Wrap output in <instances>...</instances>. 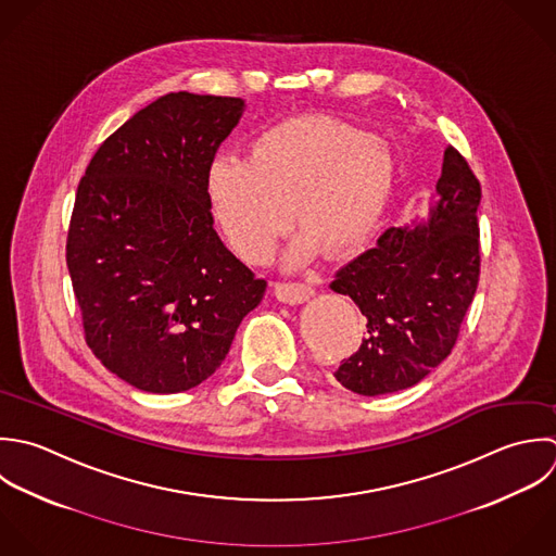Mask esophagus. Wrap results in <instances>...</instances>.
Segmentation results:
<instances>
[{"mask_svg":"<svg viewBox=\"0 0 556 556\" xmlns=\"http://www.w3.org/2000/svg\"><path fill=\"white\" fill-rule=\"evenodd\" d=\"M314 294L316 290L309 283H301V281H283L275 286V296L288 305H301L309 301Z\"/></svg>","mask_w":556,"mask_h":556,"instance_id":"1","label":"esophagus"}]
</instances>
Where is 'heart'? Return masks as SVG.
Instances as JSON below:
<instances>
[{"mask_svg":"<svg viewBox=\"0 0 556 556\" xmlns=\"http://www.w3.org/2000/svg\"><path fill=\"white\" fill-rule=\"evenodd\" d=\"M392 144L351 123L303 114L260 131L249 155L218 153L205 168V199L231 249L266 262L292 223L305 231L288 249L299 264L362 242L383 218L396 188ZM293 210H289V203Z\"/></svg>","mask_w":556,"mask_h":556,"instance_id":"b5f03b06","label":"heart"}]
</instances>
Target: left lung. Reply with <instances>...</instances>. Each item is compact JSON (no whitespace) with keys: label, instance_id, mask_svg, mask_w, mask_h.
Segmentation results:
<instances>
[{"label":"left lung","instance_id":"8db88e82","mask_svg":"<svg viewBox=\"0 0 556 556\" xmlns=\"http://www.w3.org/2000/svg\"><path fill=\"white\" fill-rule=\"evenodd\" d=\"M481 184L448 147L427 216L390 227L344 264L329 288L366 316L368 336L333 372L362 396L420 383L453 351L481 270L477 207Z\"/></svg>","mask_w":556,"mask_h":556}]
</instances>
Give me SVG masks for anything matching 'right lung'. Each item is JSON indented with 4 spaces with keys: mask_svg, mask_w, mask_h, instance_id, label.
Returning <instances> with one entry per match:
<instances>
[{
    "mask_svg": "<svg viewBox=\"0 0 556 556\" xmlns=\"http://www.w3.org/2000/svg\"><path fill=\"white\" fill-rule=\"evenodd\" d=\"M244 99L168 92L125 121L77 186L66 266L86 344L125 383L186 392L216 372L266 279L220 240L205 168Z\"/></svg>",
    "mask_w": 556,
    "mask_h": 556,
    "instance_id": "add662e5",
    "label": "right lung"
}]
</instances>
